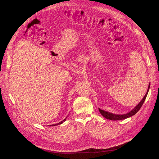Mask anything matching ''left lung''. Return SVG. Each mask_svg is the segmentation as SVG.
<instances>
[{"label":"left lung","mask_w":159,"mask_h":159,"mask_svg":"<svg viewBox=\"0 0 159 159\" xmlns=\"http://www.w3.org/2000/svg\"><path fill=\"white\" fill-rule=\"evenodd\" d=\"M150 84L148 85V89H147V93L145 94V95L144 96V97L142 99V101L137 106H136L131 111H129V112L126 113V114H124V115H116V114H113V113H111V112H109L102 110L100 108H99V111L100 113L103 116V117H104L105 118H106L107 120H113V121L125 120L126 118H129V117L134 115L136 113H137L140 110V109L141 108L142 106L143 105V102H144V101H145V99L147 98V96L148 94V90H149V89H150Z\"/></svg>","instance_id":"1"}]
</instances>
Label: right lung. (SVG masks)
I'll list each match as a JSON object with an SVG mask.
<instances>
[{"label": "right lung", "instance_id": "obj_1", "mask_svg": "<svg viewBox=\"0 0 159 159\" xmlns=\"http://www.w3.org/2000/svg\"><path fill=\"white\" fill-rule=\"evenodd\" d=\"M66 118H65L63 121H60V123H57V124H54V125H50V126H57V125H61V124H62L64 121H66Z\"/></svg>", "mask_w": 159, "mask_h": 159}]
</instances>
